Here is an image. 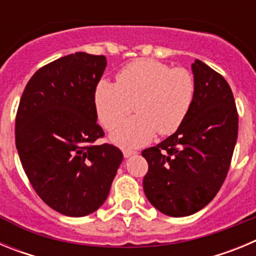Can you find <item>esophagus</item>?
I'll list each match as a JSON object with an SVG mask.
<instances>
[{
	"mask_svg": "<svg viewBox=\"0 0 256 256\" xmlns=\"http://www.w3.org/2000/svg\"><path fill=\"white\" fill-rule=\"evenodd\" d=\"M136 154H137V151L130 150V148H126V150H123V155H124V158H130V156L136 155Z\"/></svg>",
	"mask_w": 256,
	"mask_h": 256,
	"instance_id": "1",
	"label": "esophagus"
}]
</instances>
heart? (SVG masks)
<instances>
[{"instance_id": "1", "label": "heart", "mask_w": 256, "mask_h": 256, "mask_svg": "<svg viewBox=\"0 0 256 256\" xmlns=\"http://www.w3.org/2000/svg\"><path fill=\"white\" fill-rule=\"evenodd\" d=\"M195 79L184 68L151 58H138L119 70L116 83L102 79L94 90L97 116L106 130L120 126L132 112L137 115L112 133L115 144L137 148L158 132L172 134L182 126L195 97Z\"/></svg>"}]
</instances>
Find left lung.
I'll return each mask as SVG.
<instances>
[{"instance_id":"left-lung-1","label":"left lung","mask_w":256,"mask_h":256,"mask_svg":"<svg viewBox=\"0 0 256 256\" xmlns=\"http://www.w3.org/2000/svg\"><path fill=\"white\" fill-rule=\"evenodd\" d=\"M195 97L177 132L142 151L148 172L144 191L156 209L187 216L206 206L227 177L238 132V114L230 84L195 60Z\"/></svg>"}]
</instances>
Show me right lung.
<instances>
[{"instance_id": "right-lung-1", "label": "right lung", "mask_w": 256, "mask_h": 256, "mask_svg": "<svg viewBox=\"0 0 256 256\" xmlns=\"http://www.w3.org/2000/svg\"><path fill=\"white\" fill-rule=\"evenodd\" d=\"M106 58L76 52L38 69L20 98L15 142L37 195L68 216L96 212L108 198L123 152L97 124L94 90Z\"/></svg>"}]
</instances>
